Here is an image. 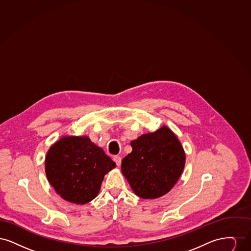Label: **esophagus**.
<instances>
[{
  "label": "esophagus",
  "mask_w": 251,
  "mask_h": 251,
  "mask_svg": "<svg viewBox=\"0 0 251 251\" xmlns=\"http://www.w3.org/2000/svg\"><path fill=\"white\" fill-rule=\"evenodd\" d=\"M113 160H114V162L116 163V165H117L118 167H120V164H121V157L119 155L114 156V157H113Z\"/></svg>",
  "instance_id": "1"
}]
</instances>
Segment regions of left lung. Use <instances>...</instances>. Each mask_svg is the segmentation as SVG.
<instances>
[{"label": "left lung", "mask_w": 251, "mask_h": 251, "mask_svg": "<svg viewBox=\"0 0 251 251\" xmlns=\"http://www.w3.org/2000/svg\"><path fill=\"white\" fill-rule=\"evenodd\" d=\"M131 146L132 151L123 158L121 171L135 195L153 200L170 191L185 165L183 148L174 132L163 126L142 134Z\"/></svg>", "instance_id": "1"}]
</instances>
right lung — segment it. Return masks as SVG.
<instances>
[{"label": "right lung", "mask_w": 251, "mask_h": 251, "mask_svg": "<svg viewBox=\"0 0 251 251\" xmlns=\"http://www.w3.org/2000/svg\"><path fill=\"white\" fill-rule=\"evenodd\" d=\"M116 164L87 136H64L45 159L50 184L67 201L85 204L98 196L104 175Z\"/></svg>", "instance_id": "right-lung-1"}]
</instances>
